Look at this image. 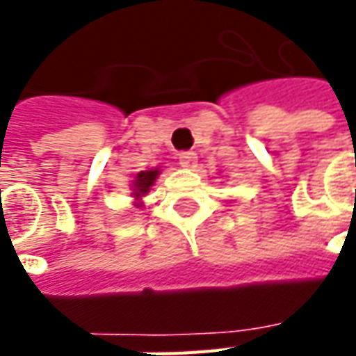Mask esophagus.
Masks as SVG:
<instances>
[{"label": "esophagus", "mask_w": 356, "mask_h": 356, "mask_svg": "<svg viewBox=\"0 0 356 356\" xmlns=\"http://www.w3.org/2000/svg\"><path fill=\"white\" fill-rule=\"evenodd\" d=\"M179 163H181L185 170H194V168H196V154L191 152V150H188V152H181V154H179Z\"/></svg>", "instance_id": "1"}]
</instances>
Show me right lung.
<instances>
[{
  "instance_id": "obj_1",
  "label": "right lung",
  "mask_w": 356,
  "mask_h": 356,
  "mask_svg": "<svg viewBox=\"0 0 356 356\" xmlns=\"http://www.w3.org/2000/svg\"><path fill=\"white\" fill-rule=\"evenodd\" d=\"M158 175H160V170H158V168L137 173V175H135V181H133V198H135V200H140V198L150 191V186L154 185V181L158 179Z\"/></svg>"
}]
</instances>
